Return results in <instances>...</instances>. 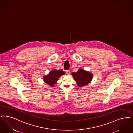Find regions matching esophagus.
I'll return each instance as SVG.
<instances>
[{
  "label": "esophagus",
  "mask_w": 133,
  "mask_h": 133,
  "mask_svg": "<svg viewBox=\"0 0 133 133\" xmlns=\"http://www.w3.org/2000/svg\"><path fill=\"white\" fill-rule=\"evenodd\" d=\"M66 74L67 75H69L70 74V71L69 70H66Z\"/></svg>",
  "instance_id": "34e87169"
}]
</instances>
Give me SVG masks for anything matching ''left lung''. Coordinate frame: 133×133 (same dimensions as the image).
<instances>
[{
    "label": "left lung",
    "instance_id": "8db88e82",
    "mask_svg": "<svg viewBox=\"0 0 133 133\" xmlns=\"http://www.w3.org/2000/svg\"><path fill=\"white\" fill-rule=\"evenodd\" d=\"M72 75L79 87L88 85L90 83L92 78V75L83 69H79L75 73L73 72Z\"/></svg>",
    "mask_w": 133,
    "mask_h": 133
}]
</instances>
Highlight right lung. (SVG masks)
<instances>
[{
    "label": "right lung",
    "instance_id": "add662e5",
    "mask_svg": "<svg viewBox=\"0 0 133 133\" xmlns=\"http://www.w3.org/2000/svg\"><path fill=\"white\" fill-rule=\"evenodd\" d=\"M64 74V72L61 70H54L50 72L48 75L44 76L43 80L45 83L48 84V85L50 86H53L57 81L60 76Z\"/></svg>",
    "mask_w": 133,
    "mask_h": 133
}]
</instances>
